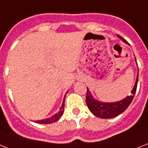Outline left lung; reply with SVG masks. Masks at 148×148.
I'll return each mask as SVG.
<instances>
[{"mask_svg":"<svg viewBox=\"0 0 148 148\" xmlns=\"http://www.w3.org/2000/svg\"><path fill=\"white\" fill-rule=\"evenodd\" d=\"M117 36L125 43L128 44V42L123 38L121 37L120 35H118ZM135 61H136V58H135ZM136 63H137V61H136ZM138 81V72L137 79H136L135 86L133 88L132 91H131L132 95L127 96L125 98L123 99L122 101L113 102V103L101 102V101L95 100L93 96L91 95L89 89L87 88L86 103H87L89 110L91 111L94 115L99 118H101V119H110V118L117 116L123 112H124L132 103V101L134 98V95L136 92Z\"/></svg>","mask_w":148,"mask_h":148,"instance_id":"1","label":"left lung"}]
</instances>
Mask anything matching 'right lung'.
Returning a JSON list of instances; mask_svg holds the SVG:
<instances>
[{"label": "right lung", "instance_id": "obj_1", "mask_svg": "<svg viewBox=\"0 0 148 148\" xmlns=\"http://www.w3.org/2000/svg\"><path fill=\"white\" fill-rule=\"evenodd\" d=\"M64 101H65V97H64V98H63V103H62V106H61L60 109V111L58 112V113L54 114V115H53V116H51V118H48V119H41V120L35 121V123H40V124H50V123H54V122H57V121L58 120L61 116H62V115H63V109H64V105H65V102H64Z\"/></svg>", "mask_w": 148, "mask_h": 148}]
</instances>
